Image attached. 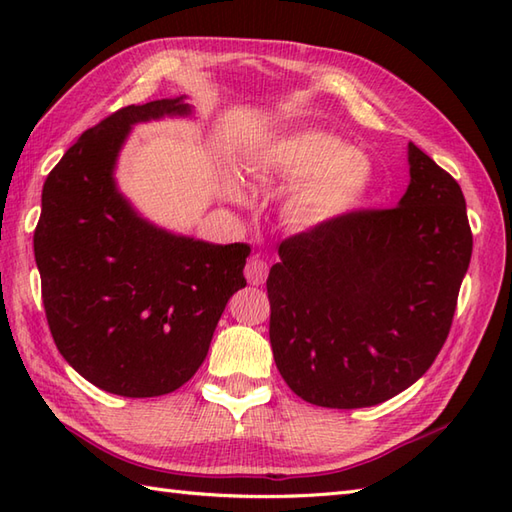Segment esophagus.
<instances>
[{"label": "esophagus", "mask_w": 512, "mask_h": 512, "mask_svg": "<svg viewBox=\"0 0 512 512\" xmlns=\"http://www.w3.org/2000/svg\"><path fill=\"white\" fill-rule=\"evenodd\" d=\"M244 275H246V279H248L253 286H262L264 281H266V277H268V262H266V259L259 257V255L250 257L248 262H246Z\"/></svg>", "instance_id": "34e87169"}]
</instances>
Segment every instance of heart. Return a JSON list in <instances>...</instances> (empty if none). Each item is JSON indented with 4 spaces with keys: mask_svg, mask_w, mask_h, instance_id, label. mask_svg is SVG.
I'll return each mask as SVG.
<instances>
[{
    "mask_svg": "<svg viewBox=\"0 0 512 512\" xmlns=\"http://www.w3.org/2000/svg\"><path fill=\"white\" fill-rule=\"evenodd\" d=\"M262 162L277 178L299 182L286 200V217L299 228L325 226L354 211L374 178L363 154L317 129L277 140Z\"/></svg>",
    "mask_w": 512,
    "mask_h": 512,
    "instance_id": "b5f03b06",
    "label": "heart"
}]
</instances>
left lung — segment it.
Listing matches in <instances>:
<instances>
[{
	"label": "left lung",
	"instance_id": "8db88e82",
	"mask_svg": "<svg viewBox=\"0 0 512 512\" xmlns=\"http://www.w3.org/2000/svg\"><path fill=\"white\" fill-rule=\"evenodd\" d=\"M396 209L350 211L279 244L266 281L281 378L310 405L372 407L427 372L447 341L473 233L460 184L409 143Z\"/></svg>",
	"mask_w": 512,
	"mask_h": 512
}]
</instances>
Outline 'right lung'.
Masks as SVG:
<instances>
[{
    "label": "right lung",
    "mask_w": 512,
    "mask_h": 512,
    "mask_svg": "<svg viewBox=\"0 0 512 512\" xmlns=\"http://www.w3.org/2000/svg\"><path fill=\"white\" fill-rule=\"evenodd\" d=\"M182 99L127 105L85 129L41 193L35 259L50 334L85 380L125 398L171 394L198 372L248 244H206L147 224L114 187L129 127L187 114Z\"/></svg>",
    "instance_id": "add662e5"
}]
</instances>
